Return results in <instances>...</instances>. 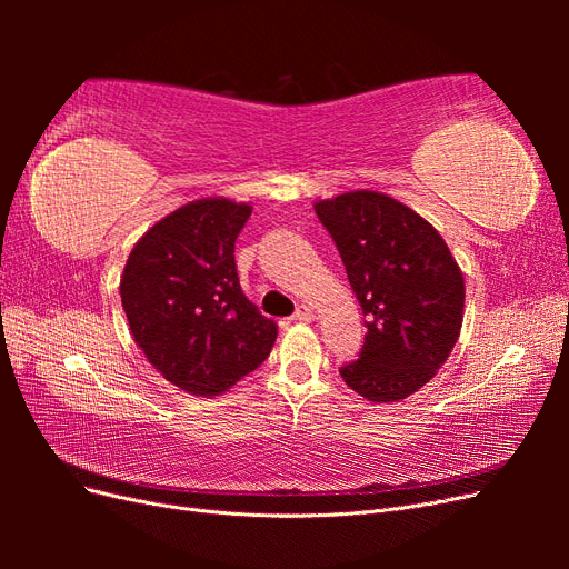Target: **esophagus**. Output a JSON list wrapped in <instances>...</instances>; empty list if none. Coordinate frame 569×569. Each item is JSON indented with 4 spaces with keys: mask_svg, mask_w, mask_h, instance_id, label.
Here are the masks:
<instances>
[{
    "mask_svg": "<svg viewBox=\"0 0 569 569\" xmlns=\"http://www.w3.org/2000/svg\"><path fill=\"white\" fill-rule=\"evenodd\" d=\"M313 318H316V313H313L311 306H299L297 313L291 316V320H299V322H311Z\"/></svg>",
    "mask_w": 569,
    "mask_h": 569,
    "instance_id": "esophagus-1",
    "label": "esophagus"
}]
</instances>
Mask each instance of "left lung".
I'll return each instance as SVG.
<instances>
[{
    "label": "left lung",
    "instance_id": "1",
    "mask_svg": "<svg viewBox=\"0 0 569 569\" xmlns=\"http://www.w3.org/2000/svg\"><path fill=\"white\" fill-rule=\"evenodd\" d=\"M316 213L368 327L358 360L339 375L368 401L406 399L432 380L458 341L465 282L456 258L425 218L380 192L318 201Z\"/></svg>",
    "mask_w": 569,
    "mask_h": 569
}]
</instances>
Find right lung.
I'll use <instances>...</instances> for the list:
<instances>
[{
	"instance_id": "add662e5",
	"label": "right lung",
	"mask_w": 569,
	"mask_h": 569,
	"mask_svg": "<svg viewBox=\"0 0 569 569\" xmlns=\"http://www.w3.org/2000/svg\"><path fill=\"white\" fill-rule=\"evenodd\" d=\"M249 203L199 199L134 244L120 278L132 339L168 382L218 396L268 358L278 325L239 287L234 242Z\"/></svg>"
}]
</instances>
